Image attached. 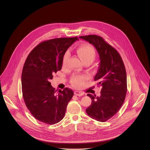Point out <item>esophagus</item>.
<instances>
[{
  "mask_svg": "<svg viewBox=\"0 0 150 150\" xmlns=\"http://www.w3.org/2000/svg\"><path fill=\"white\" fill-rule=\"evenodd\" d=\"M74 95H76V96H82L84 94L82 92H79V91H75L74 92Z\"/></svg>",
  "mask_w": 150,
  "mask_h": 150,
  "instance_id": "esophagus-1",
  "label": "esophagus"
}]
</instances>
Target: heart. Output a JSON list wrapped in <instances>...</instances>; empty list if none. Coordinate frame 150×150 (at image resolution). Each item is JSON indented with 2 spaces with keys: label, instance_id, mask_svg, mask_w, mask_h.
I'll return each mask as SVG.
<instances>
[{
  "label": "heart",
  "instance_id": "heart-1",
  "mask_svg": "<svg viewBox=\"0 0 150 150\" xmlns=\"http://www.w3.org/2000/svg\"><path fill=\"white\" fill-rule=\"evenodd\" d=\"M77 53L82 61L85 64L89 62L91 64L94 61L96 58V51L95 48L88 44H85L81 45L77 49ZM69 52L67 51L65 52L63 58V66H66L67 61L69 58ZM84 80V77L81 76H73L71 79L72 84L75 86H80L82 85L83 82Z\"/></svg>",
  "mask_w": 150,
  "mask_h": 150
}]
</instances>
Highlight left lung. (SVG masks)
<instances>
[{"instance_id": "8db88e82", "label": "left lung", "mask_w": 150, "mask_h": 150, "mask_svg": "<svg viewBox=\"0 0 150 150\" xmlns=\"http://www.w3.org/2000/svg\"><path fill=\"white\" fill-rule=\"evenodd\" d=\"M80 38L93 45L100 60L94 79L102 86L100 96L87 94L92 103L86 112L93 119L105 122L118 111L124 102L127 91L125 65L118 52L102 37L91 35Z\"/></svg>"}]
</instances>
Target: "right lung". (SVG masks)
Here are the masks:
<instances>
[{
    "label": "right lung",
    "instance_id": "obj_1",
    "mask_svg": "<svg viewBox=\"0 0 150 150\" xmlns=\"http://www.w3.org/2000/svg\"><path fill=\"white\" fill-rule=\"evenodd\" d=\"M77 39L62 38L43 42L31 51L25 61L22 71V96L28 109L40 122L53 125L64 117L73 91L65 88L57 92L50 80L61 70L64 53Z\"/></svg>",
    "mask_w": 150,
    "mask_h": 150
}]
</instances>
